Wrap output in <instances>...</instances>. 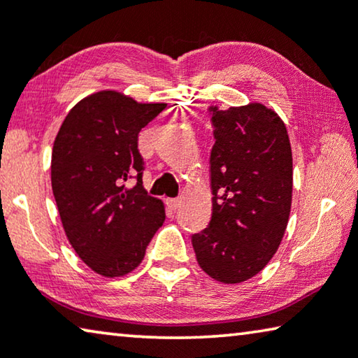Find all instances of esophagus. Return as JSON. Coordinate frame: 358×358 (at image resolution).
<instances>
[{
	"instance_id": "obj_1",
	"label": "esophagus",
	"mask_w": 358,
	"mask_h": 358,
	"mask_svg": "<svg viewBox=\"0 0 358 358\" xmlns=\"http://www.w3.org/2000/svg\"><path fill=\"white\" fill-rule=\"evenodd\" d=\"M166 203H167V207L170 210H177L180 207V203H181V199H178V197H177V199H167Z\"/></svg>"
}]
</instances>
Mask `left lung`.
Wrapping results in <instances>:
<instances>
[{"label": "left lung", "instance_id": "8db88e82", "mask_svg": "<svg viewBox=\"0 0 358 358\" xmlns=\"http://www.w3.org/2000/svg\"><path fill=\"white\" fill-rule=\"evenodd\" d=\"M212 220L191 237L197 263L212 279L241 283L269 263L292 208L293 159L287 127L263 103L210 106Z\"/></svg>", "mask_w": 358, "mask_h": 358}]
</instances>
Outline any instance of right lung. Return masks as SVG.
I'll list each match as a JSON object with an SVG mask.
<instances>
[{"label": "right lung", "mask_w": 358, "mask_h": 358, "mask_svg": "<svg viewBox=\"0 0 358 358\" xmlns=\"http://www.w3.org/2000/svg\"><path fill=\"white\" fill-rule=\"evenodd\" d=\"M166 103H138L100 90L71 108L57 134L50 181L65 234L78 257L103 277L132 272L166 220L143 188L138 134ZM137 178L127 189L125 183Z\"/></svg>", "instance_id": "add662e5"}]
</instances>
